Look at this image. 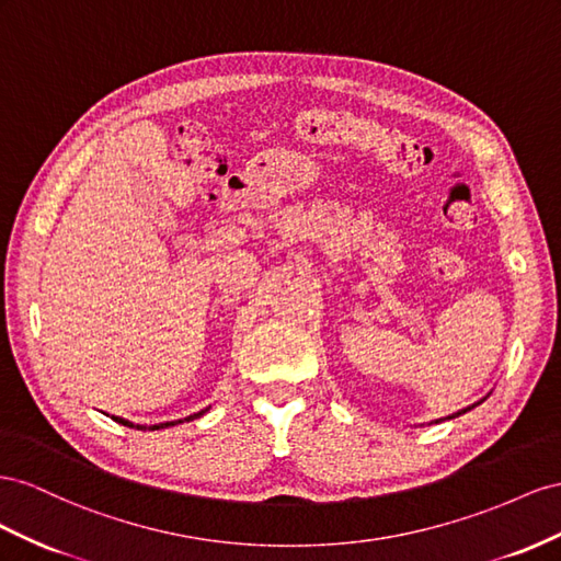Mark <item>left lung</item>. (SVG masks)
<instances>
[{"instance_id":"8db88e82","label":"left lung","mask_w":561,"mask_h":561,"mask_svg":"<svg viewBox=\"0 0 561 561\" xmlns=\"http://www.w3.org/2000/svg\"><path fill=\"white\" fill-rule=\"evenodd\" d=\"M489 394H491V392H489ZM489 394H486V397H489ZM486 397H482V399H479V402H474L472 407H466V409H460V411H456V413H451V415H446V419H439V421H435V423H442V421H451V419H458V415H462V413H468L470 409H474V407H479V404H482Z\"/></svg>"}]
</instances>
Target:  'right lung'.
<instances>
[{"label":"right lung","mask_w":561,"mask_h":561,"mask_svg":"<svg viewBox=\"0 0 561 561\" xmlns=\"http://www.w3.org/2000/svg\"><path fill=\"white\" fill-rule=\"evenodd\" d=\"M209 409H211V407H206V409H202V411H197V413L187 415V419H183V421H195V419H199V415H204ZM112 421H117V423H122V425H126V427H138V430H162V427H171V425L183 423V421H167V423H157V425H136V423H131V421L119 419V415H112Z\"/></svg>","instance_id":"right-lung-1"}]
</instances>
